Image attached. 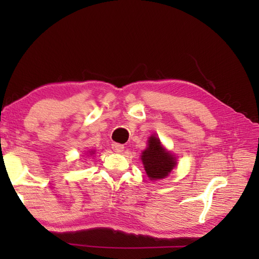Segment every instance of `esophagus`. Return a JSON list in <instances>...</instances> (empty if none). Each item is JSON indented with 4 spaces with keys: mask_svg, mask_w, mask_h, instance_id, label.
<instances>
[{
    "mask_svg": "<svg viewBox=\"0 0 259 259\" xmlns=\"http://www.w3.org/2000/svg\"><path fill=\"white\" fill-rule=\"evenodd\" d=\"M112 148H113V151H114V152H116V153H122V152H123V150H124V146L122 145V144L113 143V144H112Z\"/></svg>",
    "mask_w": 259,
    "mask_h": 259,
    "instance_id": "obj_1",
    "label": "esophagus"
}]
</instances>
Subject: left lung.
Here are the masks:
<instances>
[{"mask_svg": "<svg viewBox=\"0 0 259 259\" xmlns=\"http://www.w3.org/2000/svg\"><path fill=\"white\" fill-rule=\"evenodd\" d=\"M142 161L150 179L166 177L176 165V159L164 151L160 139L155 136H151L148 139V147L143 152Z\"/></svg>", "mask_w": 259, "mask_h": 259, "instance_id": "1", "label": "left lung"}]
</instances>
